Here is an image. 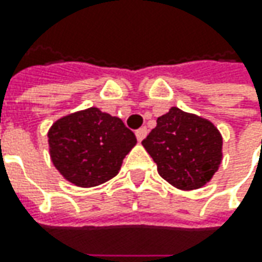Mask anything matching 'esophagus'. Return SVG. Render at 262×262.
<instances>
[{"instance_id": "1", "label": "esophagus", "mask_w": 262, "mask_h": 262, "mask_svg": "<svg viewBox=\"0 0 262 262\" xmlns=\"http://www.w3.org/2000/svg\"><path fill=\"white\" fill-rule=\"evenodd\" d=\"M147 136V128L146 126H141L140 129H137L136 131V137H137V140L138 141H143L144 138H146Z\"/></svg>"}]
</instances>
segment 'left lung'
I'll return each instance as SVG.
<instances>
[{"mask_svg": "<svg viewBox=\"0 0 262 262\" xmlns=\"http://www.w3.org/2000/svg\"><path fill=\"white\" fill-rule=\"evenodd\" d=\"M163 179L179 189L206 185L222 162V136L210 121L172 107L141 141Z\"/></svg>", "mask_w": 262, "mask_h": 262, "instance_id": "left-lung-1", "label": "left lung"}]
</instances>
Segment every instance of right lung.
I'll return each mask as SVG.
<instances>
[{
  "label": "right lung",
  "instance_id": "obj_1",
  "mask_svg": "<svg viewBox=\"0 0 262 262\" xmlns=\"http://www.w3.org/2000/svg\"><path fill=\"white\" fill-rule=\"evenodd\" d=\"M48 137L59 173L83 188L112 179L137 143L134 133L119 118L97 107L61 118Z\"/></svg>",
  "mask_w": 262,
  "mask_h": 262
}]
</instances>
